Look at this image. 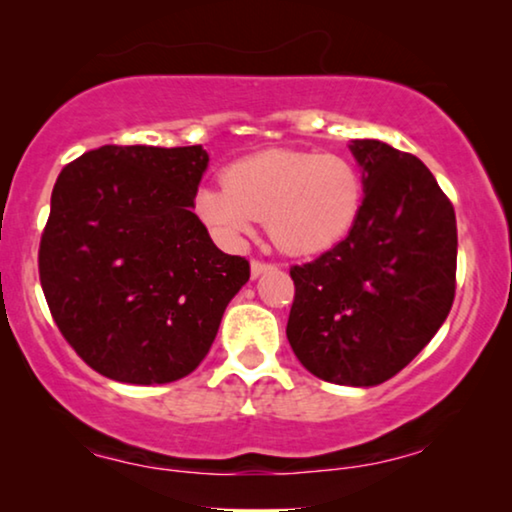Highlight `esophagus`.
<instances>
[{
    "mask_svg": "<svg viewBox=\"0 0 512 512\" xmlns=\"http://www.w3.org/2000/svg\"><path fill=\"white\" fill-rule=\"evenodd\" d=\"M270 268H272V263H265V261H261V258H254V261H251V275L254 277L263 275V272H268Z\"/></svg>",
    "mask_w": 512,
    "mask_h": 512,
    "instance_id": "esophagus-1",
    "label": "esophagus"
}]
</instances>
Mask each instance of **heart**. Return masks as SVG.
<instances>
[{
  "label": "heart",
  "mask_w": 512,
  "mask_h": 512,
  "mask_svg": "<svg viewBox=\"0 0 512 512\" xmlns=\"http://www.w3.org/2000/svg\"><path fill=\"white\" fill-rule=\"evenodd\" d=\"M363 177L340 153L268 149L237 160L223 186H202L195 212L216 237L237 242L265 219L270 240L296 256L321 254L352 233Z\"/></svg>",
  "instance_id": "1"
}]
</instances>
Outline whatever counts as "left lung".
Here are the masks:
<instances>
[{"instance_id": "8db88e82", "label": "left lung", "mask_w": 512, "mask_h": 512, "mask_svg": "<svg viewBox=\"0 0 512 512\" xmlns=\"http://www.w3.org/2000/svg\"><path fill=\"white\" fill-rule=\"evenodd\" d=\"M363 207L345 240L293 265L286 338L319 380L375 387L408 366L450 314L457 216L422 160L377 139L349 144Z\"/></svg>"}]
</instances>
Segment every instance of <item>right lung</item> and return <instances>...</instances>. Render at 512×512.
<instances>
[{"instance_id":"1","label":"right lung","mask_w":512,"mask_h":512,"mask_svg":"<svg viewBox=\"0 0 512 512\" xmlns=\"http://www.w3.org/2000/svg\"><path fill=\"white\" fill-rule=\"evenodd\" d=\"M202 146H116L62 167L41 233L39 279L74 352L128 384L193 373L221 317L249 282L193 214Z\"/></svg>"}]
</instances>
